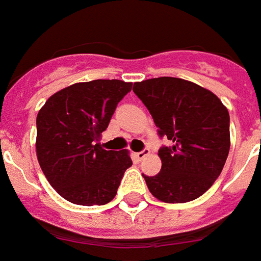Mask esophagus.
Segmentation results:
<instances>
[{
	"label": "esophagus",
	"instance_id": "1",
	"mask_svg": "<svg viewBox=\"0 0 261 261\" xmlns=\"http://www.w3.org/2000/svg\"><path fill=\"white\" fill-rule=\"evenodd\" d=\"M149 149H147V147H145V149H143V150H140V151H138V153H136V157H138V159H139V160H142V159H143V157L145 156H147V154H149Z\"/></svg>",
	"mask_w": 261,
	"mask_h": 261
}]
</instances>
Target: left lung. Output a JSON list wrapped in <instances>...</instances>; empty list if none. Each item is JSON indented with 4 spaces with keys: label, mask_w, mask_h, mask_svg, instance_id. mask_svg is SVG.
<instances>
[{
    "label": "left lung",
    "mask_w": 261,
    "mask_h": 261,
    "mask_svg": "<svg viewBox=\"0 0 261 261\" xmlns=\"http://www.w3.org/2000/svg\"><path fill=\"white\" fill-rule=\"evenodd\" d=\"M134 92L150 112L159 136L170 140L159 149L160 173L143 174L149 191L169 204L201 197L229 154L228 110L214 92L175 77L135 83Z\"/></svg>",
    "instance_id": "8db88e82"
}]
</instances>
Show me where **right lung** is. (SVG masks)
<instances>
[{
    "label": "right lung",
    "instance_id": "obj_1",
    "mask_svg": "<svg viewBox=\"0 0 261 261\" xmlns=\"http://www.w3.org/2000/svg\"><path fill=\"white\" fill-rule=\"evenodd\" d=\"M132 83L94 80L53 94L36 118L40 169L63 198L77 205L114 199L123 173L132 166L126 150H105L98 138Z\"/></svg>",
    "mask_w": 261,
    "mask_h": 261
}]
</instances>
